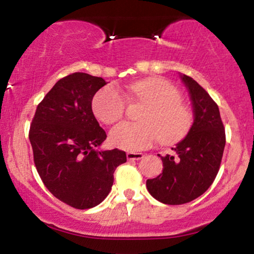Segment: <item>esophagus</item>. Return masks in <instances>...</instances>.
<instances>
[{
	"label": "esophagus",
	"mask_w": 254,
	"mask_h": 254,
	"mask_svg": "<svg viewBox=\"0 0 254 254\" xmlns=\"http://www.w3.org/2000/svg\"><path fill=\"white\" fill-rule=\"evenodd\" d=\"M144 158V154L138 153V152H127V159L128 160H139Z\"/></svg>",
	"instance_id": "esophagus-1"
}]
</instances>
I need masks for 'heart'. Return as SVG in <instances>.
<instances>
[{
    "mask_svg": "<svg viewBox=\"0 0 254 254\" xmlns=\"http://www.w3.org/2000/svg\"><path fill=\"white\" fill-rule=\"evenodd\" d=\"M130 96L136 102L148 104L142 112V124L124 122L113 128L110 144L126 151H142L159 140L163 145H174L191 130L193 112L183 102L177 86L162 77H151L134 83ZM128 100L118 88L104 86L92 100V110L106 125L120 121L126 114Z\"/></svg>",
    "mask_w": 254,
    "mask_h": 254,
    "instance_id": "heart-1",
    "label": "heart"
}]
</instances>
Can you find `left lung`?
<instances>
[{
    "instance_id": "8db88e82",
    "label": "left lung",
    "mask_w": 254,
    "mask_h": 254,
    "mask_svg": "<svg viewBox=\"0 0 254 254\" xmlns=\"http://www.w3.org/2000/svg\"><path fill=\"white\" fill-rule=\"evenodd\" d=\"M191 96L195 121L186 139L162 157L163 172L146 181L148 192L165 204L191 202L208 190L222 160L226 133L219 107L207 91L191 77L183 74Z\"/></svg>"
}]
</instances>
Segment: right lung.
<instances>
[{"mask_svg":"<svg viewBox=\"0 0 254 254\" xmlns=\"http://www.w3.org/2000/svg\"><path fill=\"white\" fill-rule=\"evenodd\" d=\"M103 78L83 72L63 77L38 104L29 127L35 168L55 197L89 209L107 197L126 152L96 151L107 134L91 109Z\"/></svg>","mask_w":254,"mask_h":254,"instance_id":"right-lung-1","label":"right lung"}]
</instances>
